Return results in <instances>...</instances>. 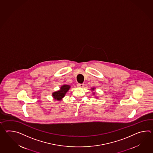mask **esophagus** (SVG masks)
<instances>
[{"label": "esophagus", "mask_w": 153, "mask_h": 153, "mask_svg": "<svg viewBox=\"0 0 153 153\" xmlns=\"http://www.w3.org/2000/svg\"><path fill=\"white\" fill-rule=\"evenodd\" d=\"M84 84L83 83H78L77 84V86H78V87H81V88H82V87H84Z\"/></svg>", "instance_id": "obj_1"}]
</instances>
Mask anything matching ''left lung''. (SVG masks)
Segmentation results:
<instances>
[{
  "label": "left lung",
  "mask_w": 153,
  "mask_h": 153,
  "mask_svg": "<svg viewBox=\"0 0 153 153\" xmlns=\"http://www.w3.org/2000/svg\"><path fill=\"white\" fill-rule=\"evenodd\" d=\"M93 89H94V88H92V90H93Z\"/></svg>",
  "instance_id": "8db88e82"
}]
</instances>
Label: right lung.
I'll return each instance as SVG.
<instances>
[{"mask_svg": "<svg viewBox=\"0 0 153 153\" xmlns=\"http://www.w3.org/2000/svg\"><path fill=\"white\" fill-rule=\"evenodd\" d=\"M70 88V86L68 85H62L60 88V91L54 92L52 94L53 98L57 100H60L61 99L64 97L66 93L68 91Z\"/></svg>", "mask_w": 153, "mask_h": 153, "instance_id": "right-lung-1", "label": "right lung"}]
</instances>
